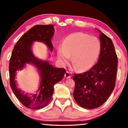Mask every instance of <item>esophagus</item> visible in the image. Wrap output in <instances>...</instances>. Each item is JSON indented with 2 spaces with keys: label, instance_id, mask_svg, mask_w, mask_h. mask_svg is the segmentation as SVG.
I'll return each mask as SVG.
<instances>
[{
  "label": "esophagus",
  "instance_id": "1",
  "mask_svg": "<svg viewBox=\"0 0 128 128\" xmlns=\"http://www.w3.org/2000/svg\"><path fill=\"white\" fill-rule=\"evenodd\" d=\"M64 76H65V77L66 78H70L71 77V75L69 72H66L64 74Z\"/></svg>",
  "mask_w": 128,
  "mask_h": 128
}]
</instances>
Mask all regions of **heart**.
Segmentation results:
<instances>
[{
    "label": "heart",
    "mask_w": 128,
    "mask_h": 128,
    "mask_svg": "<svg viewBox=\"0 0 128 128\" xmlns=\"http://www.w3.org/2000/svg\"><path fill=\"white\" fill-rule=\"evenodd\" d=\"M100 50L99 40L95 37L78 32L70 34L65 39L62 48L58 50V59L63 65L71 62L74 68L85 71L92 68L98 59Z\"/></svg>",
    "instance_id": "1"
}]
</instances>
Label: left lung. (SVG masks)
Instances as JSON below:
<instances>
[{
    "label": "left lung",
    "instance_id": "left-lung-1",
    "mask_svg": "<svg viewBox=\"0 0 128 128\" xmlns=\"http://www.w3.org/2000/svg\"><path fill=\"white\" fill-rule=\"evenodd\" d=\"M100 52L98 62L88 72L74 74L73 96L81 107L93 109L100 107L109 98L115 86L118 57L111 38L101 31Z\"/></svg>",
    "mask_w": 128,
    "mask_h": 128
}]
</instances>
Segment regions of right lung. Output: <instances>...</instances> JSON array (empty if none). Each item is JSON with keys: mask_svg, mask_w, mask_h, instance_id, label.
<instances>
[{"mask_svg": "<svg viewBox=\"0 0 128 128\" xmlns=\"http://www.w3.org/2000/svg\"><path fill=\"white\" fill-rule=\"evenodd\" d=\"M54 31L53 25L34 26L19 39L13 50L9 65L10 86L17 98L30 109L39 110L48 104L52 96L54 85L62 81L66 73L65 69L55 68L48 61L37 59L32 50L33 42L38 41L44 43L52 51L51 40ZM26 64H34L41 77L40 88L36 94L25 93L16 86V71L22 70Z\"/></svg>", "mask_w": 128, "mask_h": 128, "instance_id": "obj_1", "label": "right lung"}]
</instances>
